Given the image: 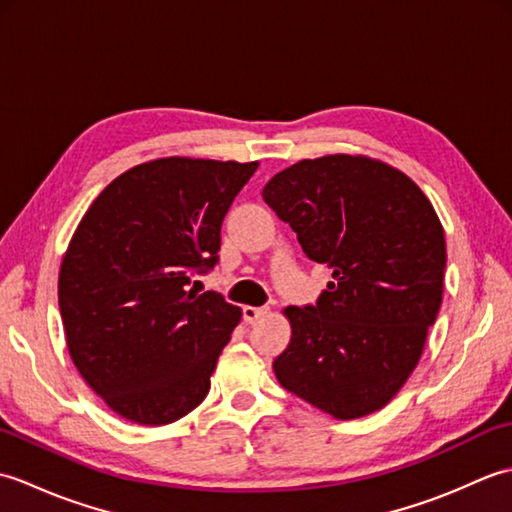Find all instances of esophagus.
Returning a JSON list of instances; mask_svg holds the SVG:
<instances>
[{
    "label": "esophagus",
    "instance_id": "esophagus-1",
    "mask_svg": "<svg viewBox=\"0 0 512 512\" xmlns=\"http://www.w3.org/2000/svg\"><path fill=\"white\" fill-rule=\"evenodd\" d=\"M266 312H268L266 308H255V306H244V310H242L246 323H257L259 319L264 317Z\"/></svg>",
    "mask_w": 512,
    "mask_h": 512
}]
</instances>
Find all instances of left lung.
<instances>
[{
	"instance_id": "1",
	"label": "left lung",
	"mask_w": 512,
	"mask_h": 512,
	"mask_svg": "<svg viewBox=\"0 0 512 512\" xmlns=\"http://www.w3.org/2000/svg\"><path fill=\"white\" fill-rule=\"evenodd\" d=\"M312 262L332 268L314 306H288L275 376L339 420L394 398L416 369L442 303L447 244L427 195L365 156L301 160L262 191Z\"/></svg>"
}]
</instances>
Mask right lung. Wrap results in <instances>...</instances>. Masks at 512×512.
I'll list each match as a JSON object with an SVG mask.
<instances>
[{"instance_id":"right-lung-1","label":"right lung","mask_w":512,"mask_h":512,"mask_svg":"<svg viewBox=\"0 0 512 512\" xmlns=\"http://www.w3.org/2000/svg\"><path fill=\"white\" fill-rule=\"evenodd\" d=\"M257 167L151 160L107 184L76 226L59 273L65 341L118 416L158 427L209 394L242 310L189 286L220 259L224 217Z\"/></svg>"}]
</instances>
